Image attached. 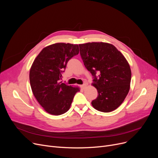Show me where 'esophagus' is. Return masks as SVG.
I'll return each mask as SVG.
<instances>
[{"label": "esophagus", "instance_id": "1", "mask_svg": "<svg viewBox=\"0 0 158 158\" xmlns=\"http://www.w3.org/2000/svg\"><path fill=\"white\" fill-rule=\"evenodd\" d=\"M86 86H87V85H86V84H83L82 85H81V88H82V89H86Z\"/></svg>", "mask_w": 158, "mask_h": 158}]
</instances>
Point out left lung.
Returning <instances> with one entry per match:
<instances>
[{
	"mask_svg": "<svg viewBox=\"0 0 158 158\" xmlns=\"http://www.w3.org/2000/svg\"><path fill=\"white\" fill-rule=\"evenodd\" d=\"M79 46L84 64L93 76L92 85L98 91L97 98L91 102L92 106L103 112L115 110L130 88L131 72L128 61L109 43L94 42Z\"/></svg>",
	"mask_w": 158,
	"mask_h": 158,
	"instance_id": "1",
	"label": "left lung"
}]
</instances>
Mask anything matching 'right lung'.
<instances>
[{
  "mask_svg": "<svg viewBox=\"0 0 158 158\" xmlns=\"http://www.w3.org/2000/svg\"><path fill=\"white\" fill-rule=\"evenodd\" d=\"M79 52L77 44L55 43L42 49L31 66V91L39 104L50 114L59 115L67 112L73 97L80 91L77 86L60 82L67 62Z\"/></svg>",
  "mask_w": 158,
  "mask_h": 158,
  "instance_id": "1",
  "label": "right lung"
}]
</instances>
